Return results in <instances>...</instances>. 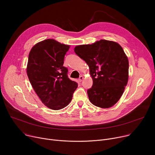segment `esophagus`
<instances>
[{
  "label": "esophagus",
  "mask_w": 155,
  "mask_h": 155,
  "mask_svg": "<svg viewBox=\"0 0 155 155\" xmlns=\"http://www.w3.org/2000/svg\"><path fill=\"white\" fill-rule=\"evenodd\" d=\"M83 79H84V77L83 76H80V77H79V78H78V81L80 82H82V81L83 80Z\"/></svg>",
  "instance_id": "obj_1"
}]
</instances>
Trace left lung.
I'll return each instance as SVG.
<instances>
[{
  "mask_svg": "<svg viewBox=\"0 0 155 155\" xmlns=\"http://www.w3.org/2000/svg\"><path fill=\"white\" fill-rule=\"evenodd\" d=\"M75 53L88 65L93 80L87 90L91 102L109 108L123 95L129 77V61L117 43L101 39L92 45L75 46Z\"/></svg>",
  "mask_w": 155,
  "mask_h": 155,
  "instance_id": "obj_1",
  "label": "left lung"
}]
</instances>
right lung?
Instances as JSON below:
<instances>
[{"label": "right lung", "mask_w": 155, "mask_h": 155, "mask_svg": "<svg viewBox=\"0 0 155 155\" xmlns=\"http://www.w3.org/2000/svg\"><path fill=\"white\" fill-rule=\"evenodd\" d=\"M69 48V45L48 39L36 44L29 54V82L41 102L53 110L67 106L78 87L68 77L67 68L63 66Z\"/></svg>", "instance_id": "right-lung-1"}]
</instances>
